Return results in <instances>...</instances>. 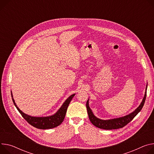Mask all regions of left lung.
I'll use <instances>...</instances> for the list:
<instances>
[{"label":"left lung","mask_w":154,"mask_h":154,"mask_svg":"<svg viewBox=\"0 0 154 154\" xmlns=\"http://www.w3.org/2000/svg\"><path fill=\"white\" fill-rule=\"evenodd\" d=\"M147 86L146 88V92L144 94V97L142 103L139 106V107L134 110L133 111L132 113L130 114L129 115H127L126 116L117 118V119H110V120H101L98 118H97L95 117L92 112V111L91 109L89 107L88 105V100L87 101L86 103V107L87 109V112L88 114V117L93 125H94L95 127L101 128V129H104V130H115V129H119L123 127H125V125H127L129 122H130L134 118V117L141 111L142 109L145 101L146 98V90H147Z\"/></svg>","instance_id":"obj_1"}]
</instances>
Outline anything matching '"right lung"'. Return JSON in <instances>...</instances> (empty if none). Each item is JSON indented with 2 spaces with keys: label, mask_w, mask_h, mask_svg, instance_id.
I'll return each instance as SVG.
<instances>
[{
  "label": "right lung",
  "mask_w": 154,
  "mask_h": 154,
  "mask_svg": "<svg viewBox=\"0 0 154 154\" xmlns=\"http://www.w3.org/2000/svg\"><path fill=\"white\" fill-rule=\"evenodd\" d=\"M11 94L12 97L13 102L14 104H15V106H16L18 110L19 111V112L21 114L22 117L30 125L33 126V127H34L35 128H37L38 129H43V130L50 129V128L57 127L63 122L66 114L68 106L70 102L71 101L72 99L73 98V97L75 96V94H73L71 96H70L66 100V101L63 103V104L60 108V109L57 111V112L54 114V115L49 117H35L29 116L28 115L23 113L16 105L15 101H14L13 98V95L11 94Z\"/></svg>",
  "instance_id": "1"
}]
</instances>
